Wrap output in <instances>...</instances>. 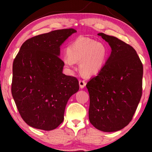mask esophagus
Here are the masks:
<instances>
[{
  "mask_svg": "<svg viewBox=\"0 0 152 152\" xmlns=\"http://www.w3.org/2000/svg\"><path fill=\"white\" fill-rule=\"evenodd\" d=\"M86 82L83 80H79V86H80V88H83L84 86H86Z\"/></svg>",
  "mask_w": 152,
  "mask_h": 152,
  "instance_id": "obj_1",
  "label": "esophagus"
}]
</instances>
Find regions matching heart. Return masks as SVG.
Wrapping results in <instances>:
<instances>
[{
	"label": "heart",
	"mask_w": 152,
	"mask_h": 152,
	"mask_svg": "<svg viewBox=\"0 0 152 152\" xmlns=\"http://www.w3.org/2000/svg\"><path fill=\"white\" fill-rule=\"evenodd\" d=\"M67 55L63 62L67 68H72L74 62H80L79 68L84 76H91L101 72L109 60L110 51L102 43L88 38L80 37L67 48Z\"/></svg>",
	"instance_id": "heart-1"
}]
</instances>
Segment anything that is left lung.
<instances>
[{"mask_svg": "<svg viewBox=\"0 0 152 152\" xmlns=\"http://www.w3.org/2000/svg\"><path fill=\"white\" fill-rule=\"evenodd\" d=\"M111 53L98 75L86 84L89 121L97 129L115 132L132 121L142 94L143 65L133 47L118 38L98 33Z\"/></svg>", "mask_w": 152, "mask_h": 152, "instance_id": "8db88e82", "label": "left lung"}]
</instances>
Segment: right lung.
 I'll list each match as a JSON object with an SVG mask.
<instances>
[{
	"label": "right lung",
	"instance_id": "obj_1",
	"mask_svg": "<svg viewBox=\"0 0 152 152\" xmlns=\"http://www.w3.org/2000/svg\"><path fill=\"white\" fill-rule=\"evenodd\" d=\"M74 29L52 31L23 43L12 64L11 92L27 125L51 131L64 121L72 95L79 90L76 78L62 73L60 46L76 33Z\"/></svg>",
	"mask_w": 152,
	"mask_h": 152
}]
</instances>
